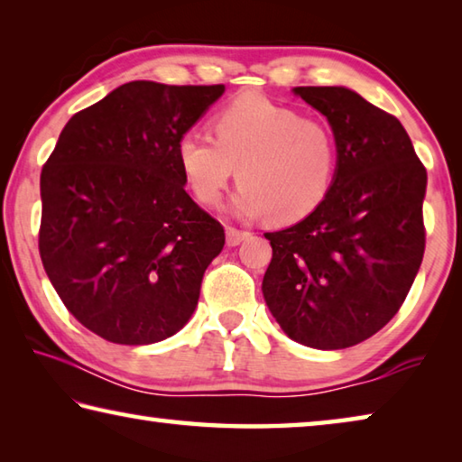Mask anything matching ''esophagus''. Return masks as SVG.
<instances>
[{
	"mask_svg": "<svg viewBox=\"0 0 462 462\" xmlns=\"http://www.w3.org/2000/svg\"><path fill=\"white\" fill-rule=\"evenodd\" d=\"M250 236L245 230H236V228H226V245L228 246H238L242 240H246Z\"/></svg>",
	"mask_w": 462,
	"mask_h": 462,
	"instance_id": "esophagus-1",
	"label": "esophagus"
}]
</instances>
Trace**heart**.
Instances as JSON below:
<instances>
[{"mask_svg":"<svg viewBox=\"0 0 462 462\" xmlns=\"http://www.w3.org/2000/svg\"><path fill=\"white\" fill-rule=\"evenodd\" d=\"M214 139L187 130L177 165L193 198L217 206L238 175L234 214L291 224L310 216L330 191L338 151L332 128L263 96H242L212 118Z\"/></svg>","mask_w":462,"mask_h":462,"instance_id":"obj_1","label":"heart"}]
</instances>
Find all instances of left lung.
<instances>
[{
	"instance_id": "left-lung-1",
	"label": "left lung",
	"mask_w": 462,
	"mask_h": 462,
	"mask_svg": "<svg viewBox=\"0 0 462 462\" xmlns=\"http://www.w3.org/2000/svg\"><path fill=\"white\" fill-rule=\"evenodd\" d=\"M326 116L338 165L326 199L267 232L263 295L289 338L338 350L371 338L397 311L424 259L428 175L402 122L346 88H295Z\"/></svg>"
}]
</instances>
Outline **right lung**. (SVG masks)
I'll return each instance as SVG.
<instances>
[{
    "instance_id": "right-lung-1",
    "label": "right lung",
    "mask_w": 462,
    "mask_h": 462,
    "mask_svg": "<svg viewBox=\"0 0 462 462\" xmlns=\"http://www.w3.org/2000/svg\"><path fill=\"white\" fill-rule=\"evenodd\" d=\"M224 89L124 83L77 112L44 162V271L65 308L101 338L161 342L198 306L226 236L185 191L175 146Z\"/></svg>"
}]
</instances>
